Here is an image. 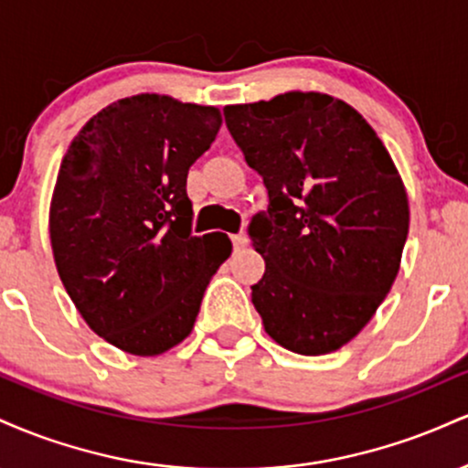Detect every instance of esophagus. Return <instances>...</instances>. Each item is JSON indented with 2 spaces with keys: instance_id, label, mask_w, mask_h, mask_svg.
Segmentation results:
<instances>
[{
  "instance_id": "34e87169",
  "label": "esophagus",
  "mask_w": 468,
  "mask_h": 468,
  "mask_svg": "<svg viewBox=\"0 0 468 468\" xmlns=\"http://www.w3.org/2000/svg\"><path fill=\"white\" fill-rule=\"evenodd\" d=\"M230 241H233V249H235V250H241L246 244H249V239H246L244 233L233 235V238H230Z\"/></svg>"
}]
</instances>
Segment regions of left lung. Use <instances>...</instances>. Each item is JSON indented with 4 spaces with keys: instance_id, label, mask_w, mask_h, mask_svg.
<instances>
[{
    "instance_id": "left-lung-1",
    "label": "left lung",
    "mask_w": 468,
    "mask_h": 468,
    "mask_svg": "<svg viewBox=\"0 0 468 468\" xmlns=\"http://www.w3.org/2000/svg\"><path fill=\"white\" fill-rule=\"evenodd\" d=\"M268 208L249 238L264 257L252 305L279 346L335 352L372 319L399 275L410 207L388 149L354 107L319 92L224 107Z\"/></svg>"
}]
</instances>
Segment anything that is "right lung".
I'll list each match as a JSON object with an SVG mask.
<instances>
[{
    "instance_id": "1",
    "label": "right lung",
    "mask_w": 468,
    "mask_h": 468,
    "mask_svg": "<svg viewBox=\"0 0 468 468\" xmlns=\"http://www.w3.org/2000/svg\"><path fill=\"white\" fill-rule=\"evenodd\" d=\"M216 107L138 94L77 133L50 207L55 264L80 316L121 350L154 356L189 336L204 290L230 255L191 233L189 166L219 130Z\"/></svg>"
}]
</instances>
